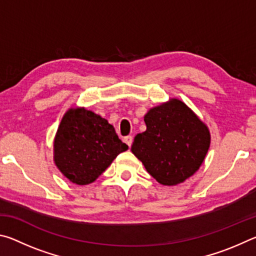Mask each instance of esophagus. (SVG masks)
I'll use <instances>...</instances> for the list:
<instances>
[{
  "mask_svg": "<svg viewBox=\"0 0 256 256\" xmlns=\"http://www.w3.org/2000/svg\"><path fill=\"white\" fill-rule=\"evenodd\" d=\"M124 142H125V144H126L128 146H132V142H133V138H132L131 136H125V138H124Z\"/></svg>",
  "mask_w": 256,
  "mask_h": 256,
  "instance_id": "34e87169",
  "label": "esophagus"
}]
</instances>
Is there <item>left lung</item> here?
Instances as JSON below:
<instances>
[{
  "label": "left lung",
  "mask_w": 256,
  "mask_h": 256,
  "mask_svg": "<svg viewBox=\"0 0 256 256\" xmlns=\"http://www.w3.org/2000/svg\"><path fill=\"white\" fill-rule=\"evenodd\" d=\"M146 130L131 146L146 172L162 185H177L192 176L210 146V132L178 99L154 107L144 116Z\"/></svg>",
  "instance_id": "1"
}]
</instances>
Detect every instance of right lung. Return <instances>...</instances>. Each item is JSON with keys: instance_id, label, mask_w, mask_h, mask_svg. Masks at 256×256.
Listing matches in <instances>:
<instances>
[{"instance_id": "add662e5", "label": "right lung", "mask_w": 256, "mask_h": 256, "mask_svg": "<svg viewBox=\"0 0 256 256\" xmlns=\"http://www.w3.org/2000/svg\"><path fill=\"white\" fill-rule=\"evenodd\" d=\"M128 149L107 120L86 108H71L56 132L54 162L72 183L86 185L96 180Z\"/></svg>"}]
</instances>
